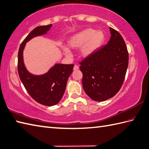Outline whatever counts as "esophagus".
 <instances>
[{"instance_id":"esophagus-1","label":"esophagus","mask_w":149,"mask_h":149,"mask_svg":"<svg viewBox=\"0 0 149 149\" xmlns=\"http://www.w3.org/2000/svg\"><path fill=\"white\" fill-rule=\"evenodd\" d=\"M79 69V66L77 65H74V68H73V70L74 71H77Z\"/></svg>"}]
</instances>
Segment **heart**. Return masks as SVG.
Wrapping results in <instances>:
<instances>
[{"mask_svg":"<svg viewBox=\"0 0 149 149\" xmlns=\"http://www.w3.org/2000/svg\"><path fill=\"white\" fill-rule=\"evenodd\" d=\"M105 40V34L101 30L95 31L87 28L71 36L68 41V46L72 49L80 48L79 54L82 57H88L100 49ZM64 54L71 57V53L67 47H62Z\"/></svg>","mask_w":149,"mask_h":149,"instance_id":"obj_1","label":"heart"}]
</instances>
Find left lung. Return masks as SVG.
Masks as SVG:
<instances>
[{
    "label": "left lung",
    "mask_w": 149,
    "mask_h": 149,
    "mask_svg": "<svg viewBox=\"0 0 149 149\" xmlns=\"http://www.w3.org/2000/svg\"><path fill=\"white\" fill-rule=\"evenodd\" d=\"M108 44L80 62L82 85L95 101L108 100L119 91L128 67L129 55L120 33L110 27Z\"/></svg>",
    "instance_id": "1"
}]
</instances>
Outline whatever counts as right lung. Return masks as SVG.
I'll return each mask as SVG.
<instances>
[{"instance_id":"1","label":"right lung","mask_w":149,"mask_h":149,"mask_svg":"<svg viewBox=\"0 0 149 149\" xmlns=\"http://www.w3.org/2000/svg\"><path fill=\"white\" fill-rule=\"evenodd\" d=\"M52 27V24L39 26L30 32L22 42L18 55V71L23 85L36 102L48 107L57 104L61 100L74 65L55 64L45 74H33L25 68L23 54L27 42L46 34Z\"/></svg>"}]
</instances>
